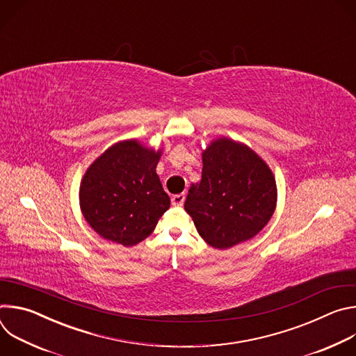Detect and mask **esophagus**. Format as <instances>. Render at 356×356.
I'll return each mask as SVG.
<instances>
[{"label":"esophagus","mask_w":356,"mask_h":356,"mask_svg":"<svg viewBox=\"0 0 356 356\" xmlns=\"http://www.w3.org/2000/svg\"><path fill=\"white\" fill-rule=\"evenodd\" d=\"M184 200H186V195H184V194H176V195L172 197V204H173L175 207H180V206H183Z\"/></svg>","instance_id":"obj_1"}]
</instances>
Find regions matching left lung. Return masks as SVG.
<instances>
[{"label": "left lung", "mask_w": 356, "mask_h": 356, "mask_svg": "<svg viewBox=\"0 0 356 356\" xmlns=\"http://www.w3.org/2000/svg\"><path fill=\"white\" fill-rule=\"evenodd\" d=\"M201 159V181L190 186L184 202L200 236L216 249H228L259 234L277 202L269 165L227 136L213 139Z\"/></svg>", "instance_id": "left-lung-1"}]
</instances>
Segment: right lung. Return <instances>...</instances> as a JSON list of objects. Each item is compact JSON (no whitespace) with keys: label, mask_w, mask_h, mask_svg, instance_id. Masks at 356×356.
<instances>
[{"label":"right lung","mask_w":356,"mask_h":356,"mask_svg":"<svg viewBox=\"0 0 356 356\" xmlns=\"http://www.w3.org/2000/svg\"><path fill=\"white\" fill-rule=\"evenodd\" d=\"M161 156L162 147L125 139L87 168L79 190L80 210L99 236L134 246L154 232L170 207L156 173Z\"/></svg>","instance_id":"obj_1"}]
</instances>
